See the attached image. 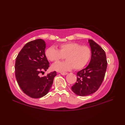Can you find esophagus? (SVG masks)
I'll use <instances>...</instances> for the list:
<instances>
[{"label": "esophagus", "mask_w": 125, "mask_h": 125, "mask_svg": "<svg viewBox=\"0 0 125 125\" xmlns=\"http://www.w3.org/2000/svg\"><path fill=\"white\" fill-rule=\"evenodd\" d=\"M61 74L62 75H67L68 73H61Z\"/></svg>", "instance_id": "1"}]
</instances>
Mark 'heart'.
Wrapping results in <instances>:
<instances>
[{"instance_id":"b5f03b06","label":"heart","mask_w":125,"mask_h":125,"mask_svg":"<svg viewBox=\"0 0 125 125\" xmlns=\"http://www.w3.org/2000/svg\"><path fill=\"white\" fill-rule=\"evenodd\" d=\"M45 54L49 61L55 62L65 57L66 61L56 63L52 65L53 70L65 71L73 68L75 70L84 68L90 59L91 52L87 46H81L76 42H69L60 44L58 50L53 46L48 48Z\"/></svg>"}]
</instances>
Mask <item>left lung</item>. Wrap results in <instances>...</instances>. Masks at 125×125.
I'll return each instance as SVG.
<instances>
[{"label":"left lung","instance_id":"8db88e82","mask_svg":"<svg viewBox=\"0 0 125 125\" xmlns=\"http://www.w3.org/2000/svg\"><path fill=\"white\" fill-rule=\"evenodd\" d=\"M91 57L87 67L77 73L76 83L71 90L77 95L85 96L94 94L102 84L107 69V60L104 50L99 45L88 40Z\"/></svg>","mask_w":125,"mask_h":125}]
</instances>
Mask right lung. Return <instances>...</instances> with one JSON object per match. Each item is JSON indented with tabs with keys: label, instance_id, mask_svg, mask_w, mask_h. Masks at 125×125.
Returning a JSON list of instances; mask_svg holds the SVG:
<instances>
[{
	"label": "right lung",
	"instance_id": "obj_1",
	"mask_svg": "<svg viewBox=\"0 0 125 125\" xmlns=\"http://www.w3.org/2000/svg\"><path fill=\"white\" fill-rule=\"evenodd\" d=\"M46 47V42L42 39L30 41L23 46L16 58L15 75L18 84L26 94L33 98L46 95L56 76V72L54 71L40 77V73L49 67L45 54Z\"/></svg>",
	"mask_w": 125,
	"mask_h": 125
}]
</instances>
